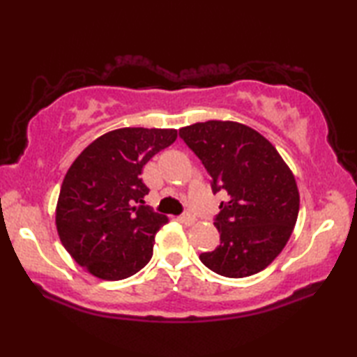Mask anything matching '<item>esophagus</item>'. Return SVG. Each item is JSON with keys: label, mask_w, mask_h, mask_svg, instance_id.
I'll list each match as a JSON object with an SVG mask.
<instances>
[{"label": "esophagus", "mask_w": 357, "mask_h": 357, "mask_svg": "<svg viewBox=\"0 0 357 357\" xmlns=\"http://www.w3.org/2000/svg\"><path fill=\"white\" fill-rule=\"evenodd\" d=\"M179 220L183 222V223H185V225H192V223L195 222V217H193V215L189 214V213H184V214L179 215Z\"/></svg>", "instance_id": "obj_1"}]
</instances>
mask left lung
Segmentation results:
<instances>
[{"label": "left lung", "mask_w": 357, "mask_h": 357, "mask_svg": "<svg viewBox=\"0 0 357 357\" xmlns=\"http://www.w3.org/2000/svg\"><path fill=\"white\" fill-rule=\"evenodd\" d=\"M211 176L213 192L225 190L214 225L220 244L200 255L215 274L249 277L274 261L287 245L299 213L293 173L257 130L233 121H206L179 129Z\"/></svg>", "instance_id": "1"}]
</instances>
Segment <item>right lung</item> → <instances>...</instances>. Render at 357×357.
Segmentation results:
<instances>
[{"mask_svg": "<svg viewBox=\"0 0 357 357\" xmlns=\"http://www.w3.org/2000/svg\"><path fill=\"white\" fill-rule=\"evenodd\" d=\"M174 129L126 128L94 140L66 173L56 206L64 249L93 275L121 280L153 257L155 233L168 222L144 204L146 162L176 140Z\"/></svg>", "mask_w": 357, "mask_h": 357, "instance_id": "add662e5", "label": "right lung"}]
</instances>
